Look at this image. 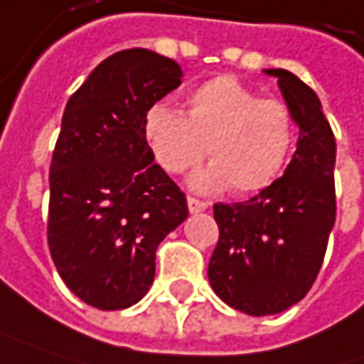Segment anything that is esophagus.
<instances>
[{"instance_id":"esophagus-1","label":"esophagus","mask_w":364,"mask_h":364,"mask_svg":"<svg viewBox=\"0 0 364 364\" xmlns=\"http://www.w3.org/2000/svg\"><path fill=\"white\" fill-rule=\"evenodd\" d=\"M186 203H188L191 213H200V211L209 209V203H207V200H200V198H195V196H188Z\"/></svg>"}]
</instances>
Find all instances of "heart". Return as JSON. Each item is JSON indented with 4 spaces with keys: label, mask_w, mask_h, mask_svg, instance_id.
I'll use <instances>...</instances> for the list:
<instances>
[{
    "label": "heart",
    "mask_w": 364,
    "mask_h": 364,
    "mask_svg": "<svg viewBox=\"0 0 364 364\" xmlns=\"http://www.w3.org/2000/svg\"><path fill=\"white\" fill-rule=\"evenodd\" d=\"M143 134L168 173L196 168L207 149L211 166L196 173L193 186H230L236 195H250L284 171L296 141V122L284 101L259 97L234 76H215L188 92L184 116L166 103L151 105Z\"/></svg>",
    "instance_id": "b5f03b06"
}]
</instances>
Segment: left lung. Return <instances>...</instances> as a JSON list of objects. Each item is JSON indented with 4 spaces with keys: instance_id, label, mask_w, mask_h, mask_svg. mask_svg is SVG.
I'll return each mask as SVG.
<instances>
[{
    "instance_id": "8db88e82",
    "label": "left lung",
    "mask_w": 364,
    "mask_h": 364,
    "mask_svg": "<svg viewBox=\"0 0 364 364\" xmlns=\"http://www.w3.org/2000/svg\"><path fill=\"white\" fill-rule=\"evenodd\" d=\"M277 78L300 134L292 161L267 188L242 203L213 205L220 240L209 284L225 304L252 317L275 315L306 296L336 223V139L311 87L288 70Z\"/></svg>"
}]
</instances>
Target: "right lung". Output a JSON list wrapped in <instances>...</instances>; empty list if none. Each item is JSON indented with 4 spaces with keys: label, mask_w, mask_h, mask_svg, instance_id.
<instances>
[{
    "label": "right lung",
    "mask_w": 364,
    "mask_h": 364,
    "mask_svg": "<svg viewBox=\"0 0 364 364\" xmlns=\"http://www.w3.org/2000/svg\"><path fill=\"white\" fill-rule=\"evenodd\" d=\"M182 68L149 49L103 60L68 101L49 168L47 245L65 286L87 304H136L155 277L159 242L188 218L186 196L144 141L151 105Z\"/></svg>",
    "instance_id": "1"
}]
</instances>
